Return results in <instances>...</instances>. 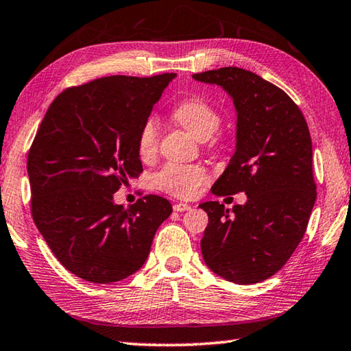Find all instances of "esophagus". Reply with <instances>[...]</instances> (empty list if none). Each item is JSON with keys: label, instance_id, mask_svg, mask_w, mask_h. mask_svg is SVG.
Wrapping results in <instances>:
<instances>
[{"label": "esophagus", "instance_id": "esophagus-1", "mask_svg": "<svg viewBox=\"0 0 351 351\" xmlns=\"http://www.w3.org/2000/svg\"><path fill=\"white\" fill-rule=\"evenodd\" d=\"M173 208H174V210H177V213H184V210L191 209V204H188V203H176Z\"/></svg>", "mask_w": 351, "mask_h": 351}]
</instances>
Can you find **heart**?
I'll return each mask as SVG.
<instances>
[{"instance_id":"heart-1","label":"heart","mask_w":351,"mask_h":351,"mask_svg":"<svg viewBox=\"0 0 351 351\" xmlns=\"http://www.w3.org/2000/svg\"><path fill=\"white\" fill-rule=\"evenodd\" d=\"M174 121L189 131L198 141H206L221 125V114L213 104L202 96H189L173 110ZM158 149V121L145 119L137 134V154L142 160H151ZM208 182V171L200 165L168 163L156 174V184L178 198H191Z\"/></svg>"}]
</instances>
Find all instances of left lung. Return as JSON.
<instances>
[{"instance_id": "obj_1", "label": "left lung", "mask_w": 351, "mask_h": 351, "mask_svg": "<svg viewBox=\"0 0 351 351\" xmlns=\"http://www.w3.org/2000/svg\"><path fill=\"white\" fill-rule=\"evenodd\" d=\"M194 79L220 85L237 110V149L213 193L247 195L230 213L218 202L200 204L209 217L204 263L230 282L264 281L298 247L316 200L307 122L287 93L249 70L223 67Z\"/></svg>"}]
</instances>
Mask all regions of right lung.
Segmentation results:
<instances>
[{
	"mask_svg": "<svg viewBox=\"0 0 351 351\" xmlns=\"http://www.w3.org/2000/svg\"><path fill=\"white\" fill-rule=\"evenodd\" d=\"M174 76H107L69 87L39 125L27 157L32 217L79 278L110 284L134 274L173 213L163 197L123 208L113 194L143 171L138 130Z\"/></svg>",
	"mask_w": 351,
	"mask_h": 351,
	"instance_id": "1",
	"label": "right lung"
}]
</instances>
